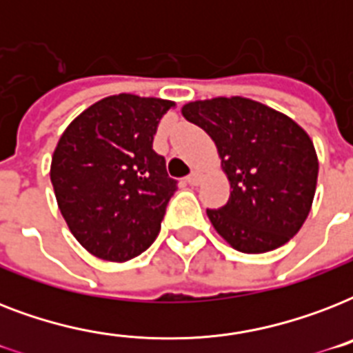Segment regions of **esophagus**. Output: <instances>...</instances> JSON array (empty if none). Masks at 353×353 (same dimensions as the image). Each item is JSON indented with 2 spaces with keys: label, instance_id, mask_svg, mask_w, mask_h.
<instances>
[{
  "label": "esophagus",
  "instance_id": "obj_1",
  "mask_svg": "<svg viewBox=\"0 0 353 353\" xmlns=\"http://www.w3.org/2000/svg\"><path fill=\"white\" fill-rule=\"evenodd\" d=\"M187 183L190 187H198L199 183H201V174H199V172H192V174L187 177Z\"/></svg>",
  "mask_w": 353,
  "mask_h": 353
}]
</instances>
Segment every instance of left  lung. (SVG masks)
<instances>
[{
	"label": "left lung",
	"instance_id": "obj_1",
	"mask_svg": "<svg viewBox=\"0 0 353 353\" xmlns=\"http://www.w3.org/2000/svg\"><path fill=\"white\" fill-rule=\"evenodd\" d=\"M183 117L214 141L231 198L207 210L210 223L240 252L260 254L301 231L317 188L319 159L304 128L245 97L188 102Z\"/></svg>",
	"mask_w": 353,
	"mask_h": 353
}]
</instances>
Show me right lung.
Here are the masks:
<instances>
[{
	"mask_svg": "<svg viewBox=\"0 0 353 353\" xmlns=\"http://www.w3.org/2000/svg\"><path fill=\"white\" fill-rule=\"evenodd\" d=\"M176 102L121 93L73 119L51 161L58 209L93 256L128 262L148 249L176 192L165 157L152 144Z\"/></svg>",
	"mask_w": 353,
	"mask_h": 353,
	"instance_id": "add662e5",
	"label": "right lung"
}]
</instances>
